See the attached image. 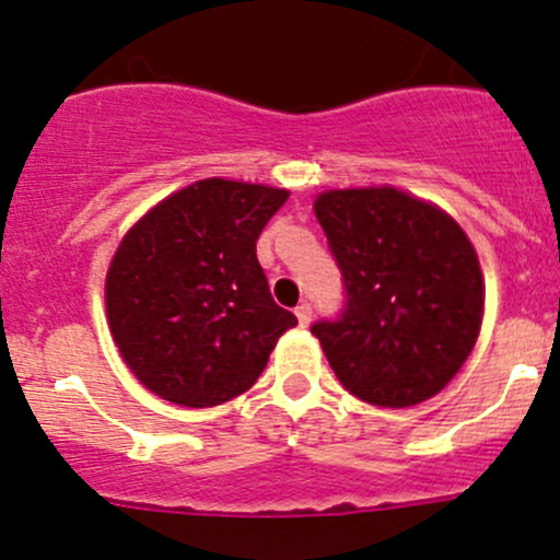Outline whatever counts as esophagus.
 <instances>
[{"label": "esophagus", "mask_w": 560, "mask_h": 560, "mask_svg": "<svg viewBox=\"0 0 560 560\" xmlns=\"http://www.w3.org/2000/svg\"><path fill=\"white\" fill-rule=\"evenodd\" d=\"M295 316L298 322H301V327H308L312 325V306H308V303H301V306L295 308Z\"/></svg>", "instance_id": "esophagus-1"}]
</instances>
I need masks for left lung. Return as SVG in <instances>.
I'll return each instance as SVG.
<instances>
[{
    "mask_svg": "<svg viewBox=\"0 0 560 560\" xmlns=\"http://www.w3.org/2000/svg\"><path fill=\"white\" fill-rule=\"evenodd\" d=\"M314 213L347 284V312L312 332L341 385L406 409L453 382L479 338L477 248L436 202L395 186L319 191Z\"/></svg>",
    "mask_w": 560,
    "mask_h": 560,
    "instance_id": "left-lung-1",
    "label": "left lung"
}]
</instances>
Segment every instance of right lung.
<instances>
[{"label":"right lung","instance_id":"obj_1","mask_svg":"<svg viewBox=\"0 0 560 560\" xmlns=\"http://www.w3.org/2000/svg\"><path fill=\"white\" fill-rule=\"evenodd\" d=\"M290 191L202 178L143 213L105 276L113 343L162 400L206 409L246 393L295 314L276 306L257 238Z\"/></svg>","mask_w":560,"mask_h":560}]
</instances>
